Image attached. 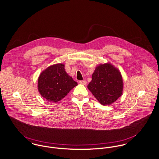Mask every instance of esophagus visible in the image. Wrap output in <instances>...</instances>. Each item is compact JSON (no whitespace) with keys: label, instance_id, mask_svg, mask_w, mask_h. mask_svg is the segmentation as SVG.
I'll return each mask as SVG.
<instances>
[{"label":"esophagus","instance_id":"1","mask_svg":"<svg viewBox=\"0 0 159 159\" xmlns=\"http://www.w3.org/2000/svg\"><path fill=\"white\" fill-rule=\"evenodd\" d=\"M79 83H80V84H82V85H86L87 81H86V80H80V81H79Z\"/></svg>","mask_w":159,"mask_h":159}]
</instances>
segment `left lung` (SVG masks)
Masks as SVG:
<instances>
[{"instance_id": "obj_1", "label": "left lung", "mask_w": 159, "mask_h": 159, "mask_svg": "<svg viewBox=\"0 0 159 159\" xmlns=\"http://www.w3.org/2000/svg\"><path fill=\"white\" fill-rule=\"evenodd\" d=\"M87 87L101 104H111L122 94V77L112 64H101L96 67Z\"/></svg>"}]
</instances>
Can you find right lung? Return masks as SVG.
I'll return each instance as SVG.
<instances>
[{"mask_svg":"<svg viewBox=\"0 0 159 159\" xmlns=\"http://www.w3.org/2000/svg\"><path fill=\"white\" fill-rule=\"evenodd\" d=\"M77 85V83L66 72L63 64L48 67L38 79V90L40 95L48 101L55 102L62 99Z\"/></svg>","mask_w":159,"mask_h":159,"instance_id":"obj_1","label":"right lung"}]
</instances>
